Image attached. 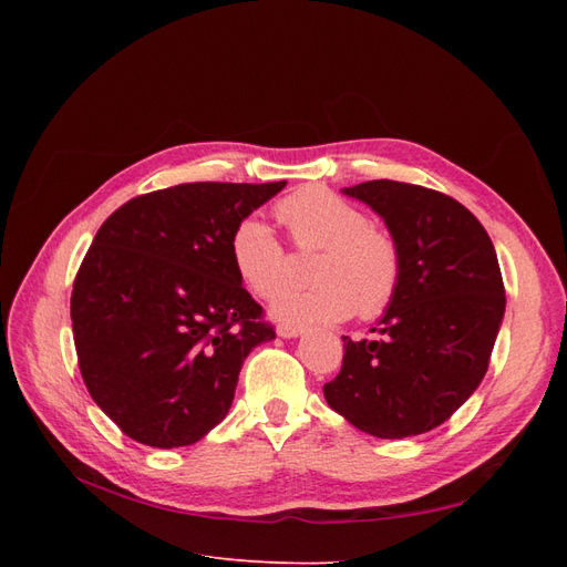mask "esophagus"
Returning a JSON list of instances; mask_svg holds the SVG:
<instances>
[{"instance_id":"esophagus-1","label":"esophagus","mask_w":567,"mask_h":567,"mask_svg":"<svg viewBox=\"0 0 567 567\" xmlns=\"http://www.w3.org/2000/svg\"><path fill=\"white\" fill-rule=\"evenodd\" d=\"M277 333L281 338H296L302 333V326H296V323H279L277 326Z\"/></svg>"}]
</instances>
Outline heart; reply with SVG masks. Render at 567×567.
Here are the masks:
<instances>
[{"instance_id":"b5f03b06","label":"heart","mask_w":567,"mask_h":567,"mask_svg":"<svg viewBox=\"0 0 567 567\" xmlns=\"http://www.w3.org/2000/svg\"><path fill=\"white\" fill-rule=\"evenodd\" d=\"M277 217L298 250H319L307 288H288L271 315L290 323L340 321L383 315L402 284L404 255L398 238L371 225L354 203L323 186L302 188L279 200ZM231 262L248 290L271 298L288 279L284 244L262 219L246 217L229 238Z\"/></svg>"}]
</instances>
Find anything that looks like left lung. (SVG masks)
<instances>
[{
    "mask_svg": "<svg viewBox=\"0 0 567 567\" xmlns=\"http://www.w3.org/2000/svg\"><path fill=\"white\" fill-rule=\"evenodd\" d=\"M379 213L404 255L379 338L342 336L323 398L354 427L402 440L433 431L485 379L506 310L499 260L477 217L435 188L373 179L346 188Z\"/></svg>",
    "mask_w": 567,
    "mask_h": 567,
    "instance_id": "obj_1",
    "label": "left lung"
}]
</instances>
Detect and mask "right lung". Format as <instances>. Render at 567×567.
Instances as JSON below:
<instances>
[{"label": "right lung", "instance_id": "1", "mask_svg": "<svg viewBox=\"0 0 567 567\" xmlns=\"http://www.w3.org/2000/svg\"><path fill=\"white\" fill-rule=\"evenodd\" d=\"M286 182L177 184L101 225L71 296L92 400L127 437L186 447L227 416L248 352L271 340L234 269L229 238Z\"/></svg>", "mask_w": 567, "mask_h": 567}]
</instances>
